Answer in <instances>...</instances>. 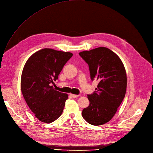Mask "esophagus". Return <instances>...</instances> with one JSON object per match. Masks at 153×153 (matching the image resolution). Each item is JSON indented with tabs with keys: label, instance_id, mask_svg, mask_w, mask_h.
<instances>
[{
	"label": "esophagus",
	"instance_id": "34e87169",
	"mask_svg": "<svg viewBox=\"0 0 153 153\" xmlns=\"http://www.w3.org/2000/svg\"><path fill=\"white\" fill-rule=\"evenodd\" d=\"M70 96L72 97V98H77V97H78V96L79 95H74V94H70Z\"/></svg>",
	"mask_w": 153,
	"mask_h": 153
}]
</instances>
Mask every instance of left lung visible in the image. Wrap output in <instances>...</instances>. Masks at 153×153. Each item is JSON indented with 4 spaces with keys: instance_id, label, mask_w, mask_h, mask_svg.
<instances>
[{
    "instance_id": "1",
    "label": "left lung",
    "mask_w": 153,
    "mask_h": 153,
    "mask_svg": "<svg viewBox=\"0 0 153 153\" xmlns=\"http://www.w3.org/2000/svg\"><path fill=\"white\" fill-rule=\"evenodd\" d=\"M79 55L88 65L91 80H99L97 91L87 95L90 104L82 110V117L91 125H103L113 117L125 97L124 66L119 57L106 47L84 51Z\"/></svg>"
}]
</instances>
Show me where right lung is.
I'll use <instances>...</instances> for the list:
<instances>
[{
  "instance_id": "1",
  "label": "right lung",
  "mask_w": 153,
  "mask_h": 153,
  "mask_svg": "<svg viewBox=\"0 0 153 153\" xmlns=\"http://www.w3.org/2000/svg\"><path fill=\"white\" fill-rule=\"evenodd\" d=\"M73 54L52 48L40 50L29 57L23 69L21 90L26 102L41 122L51 123L62 115L66 94L52 85Z\"/></svg>"
}]
</instances>
